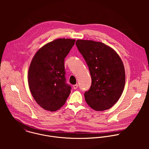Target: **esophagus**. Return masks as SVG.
<instances>
[{
	"label": "esophagus",
	"instance_id": "obj_1",
	"mask_svg": "<svg viewBox=\"0 0 149 149\" xmlns=\"http://www.w3.org/2000/svg\"><path fill=\"white\" fill-rule=\"evenodd\" d=\"M78 84H75V85H73V88L74 89H77V88H78Z\"/></svg>",
	"mask_w": 149,
	"mask_h": 149
}]
</instances>
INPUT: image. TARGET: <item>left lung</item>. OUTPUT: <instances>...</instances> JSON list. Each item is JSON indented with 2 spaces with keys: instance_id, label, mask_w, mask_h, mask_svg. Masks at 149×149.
<instances>
[{
  "instance_id": "8db88e82",
  "label": "left lung",
  "mask_w": 149,
  "mask_h": 149,
  "mask_svg": "<svg viewBox=\"0 0 149 149\" xmlns=\"http://www.w3.org/2000/svg\"><path fill=\"white\" fill-rule=\"evenodd\" d=\"M76 45L89 68L92 79L89 89L84 93L86 103L98 111L109 109L118 101L125 85L122 60L103 43L78 40Z\"/></svg>"
}]
</instances>
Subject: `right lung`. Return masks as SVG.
Wrapping results in <instances>:
<instances>
[{
  "mask_svg": "<svg viewBox=\"0 0 149 149\" xmlns=\"http://www.w3.org/2000/svg\"><path fill=\"white\" fill-rule=\"evenodd\" d=\"M76 40L60 38L42 46L34 55L28 73L29 86L36 102L46 110L55 111L70 93L66 82L64 61Z\"/></svg>",
  "mask_w": 149,
  "mask_h": 149,
  "instance_id": "1",
  "label": "right lung"
}]
</instances>
